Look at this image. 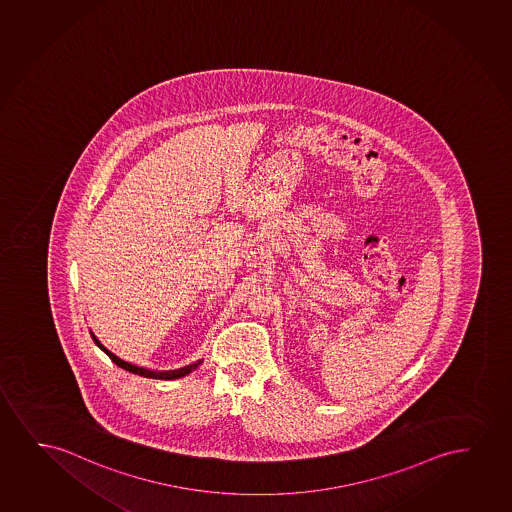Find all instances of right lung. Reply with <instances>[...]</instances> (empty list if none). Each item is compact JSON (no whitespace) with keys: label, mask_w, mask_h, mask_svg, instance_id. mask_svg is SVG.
<instances>
[{"label":"right lung","mask_w":512,"mask_h":512,"mask_svg":"<svg viewBox=\"0 0 512 512\" xmlns=\"http://www.w3.org/2000/svg\"><path fill=\"white\" fill-rule=\"evenodd\" d=\"M92 339H94V343L98 344L99 348L101 350L105 351L106 355L110 357V360L112 362H115V364L119 365V367H122V369H126V371L133 372V374H138V376H143V378H155V379H176V378H183V376H187L189 372L194 371L196 369L197 365L201 364V360L199 362H196V364H190L185 365V367H182V369H176V371H166V372H157V371H150V369H143V367H138V365L129 364V362H124L122 358L117 357V355H113L112 351L106 350L105 346L103 344L99 343L98 339H96V336L92 334Z\"/></svg>","instance_id":"obj_1"}]
</instances>
